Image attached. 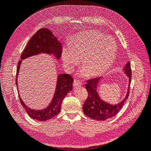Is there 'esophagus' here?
Returning a JSON list of instances; mask_svg holds the SVG:
<instances>
[{
	"label": "esophagus",
	"instance_id": "obj_1",
	"mask_svg": "<svg viewBox=\"0 0 151 151\" xmlns=\"http://www.w3.org/2000/svg\"><path fill=\"white\" fill-rule=\"evenodd\" d=\"M81 85H82V83H81V82H79L77 80H74V83H73V86H74V88H76V87H77V86H81Z\"/></svg>",
	"mask_w": 151,
	"mask_h": 151
}]
</instances>
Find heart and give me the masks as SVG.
<instances>
[{
    "mask_svg": "<svg viewBox=\"0 0 151 151\" xmlns=\"http://www.w3.org/2000/svg\"><path fill=\"white\" fill-rule=\"evenodd\" d=\"M117 47L111 38L96 31L77 35L72 44L63 50L62 60L68 70H72L82 59L84 67L82 76L89 72L91 76L101 75L111 67L116 55Z\"/></svg>",
    "mask_w": 151,
    "mask_h": 151,
    "instance_id": "1",
    "label": "heart"
}]
</instances>
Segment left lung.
<instances>
[{
	"mask_svg": "<svg viewBox=\"0 0 151 151\" xmlns=\"http://www.w3.org/2000/svg\"><path fill=\"white\" fill-rule=\"evenodd\" d=\"M125 74L129 77V83L127 93L125 98L116 104H111L105 102L99 98L97 92V88L101 77H97L87 81L85 88L88 93V98L83 105V111L86 116L94 120L99 121L106 120L109 118L115 116L120 111L129 95V88L131 83L132 70L130 62L123 68Z\"/></svg>",
	"mask_w": 151,
	"mask_h": 151,
	"instance_id": "8db88e82",
	"label": "left lung"
}]
</instances>
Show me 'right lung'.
<instances>
[{
	"label": "right lung",
	"instance_id": "1",
	"mask_svg": "<svg viewBox=\"0 0 151 151\" xmlns=\"http://www.w3.org/2000/svg\"><path fill=\"white\" fill-rule=\"evenodd\" d=\"M62 44L54 36L52 32L47 28L39 29L32 36L22 53L21 60L40 53H48L53 55L57 59H60L62 55ZM22 60L19 61L17 67L16 84L17 86V76L19 74V68ZM73 78L67 74H59L57 77V82L53 98L51 103L45 109L35 110L28 107L22 101L19 94V100L22 106L25 109L28 115L34 120L39 121H46L51 119L60 113L61 105L63 98L68 93L72 90ZM18 88V87H17Z\"/></svg>",
	"mask_w": 151,
	"mask_h": 151
}]
</instances>
